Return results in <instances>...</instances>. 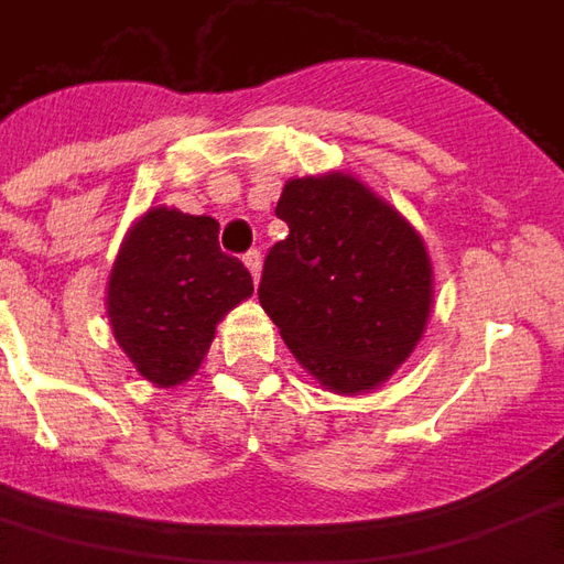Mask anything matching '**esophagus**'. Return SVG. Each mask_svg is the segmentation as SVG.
<instances>
[{"instance_id":"obj_1","label":"esophagus","mask_w":564,"mask_h":564,"mask_svg":"<svg viewBox=\"0 0 564 564\" xmlns=\"http://www.w3.org/2000/svg\"><path fill=\"white\" fill-rule=\"evenodd\" d=\"M245 265L247 271L253 274V283H259V274H262V253H259V250H250L245 257Z\"/></svg>"}]
</instances>
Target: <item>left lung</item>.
Masks as SVG:
<instances>
[{
	"label": "left lung",
	"mask_w": 564,
	"mask_h": 564,
	"mask_svg": "<svg viewBox=\"0 0 564 564\" xmlns=\"http://www.w3.org/2000/svg\"><path fill=\"white\" fill-rule=\"evenodd\" d=\"M259 305L323 390H378L414 354L432 314L435 271L423 235L347 172L283 184Z\"/></svg>",
	"instance_id": "1"
}]
</instances>
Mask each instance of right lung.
<instances>
[{
    "mask_svg": "<svg viewBox=\"0 0 564 564\" xmlns=\"http://www.w3.org/2000/svg\"><path fill=\"white\" fill-rule=\"evenodd\" d=\"M220 223L156 205L129 226L108 274V319L141 378L174 390L208 356L214 332L253 295V278L217 241Z\"/></svg>",
    "mask_w": 564,
    "mask_h": 564,
    "instance_id": "right-lung-1",
    "label": "right lung"
}]
</instances>
